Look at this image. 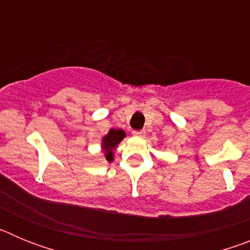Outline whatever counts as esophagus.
Wrapping results in <instances>:
<instances>
[{
  "label": "esophagus",
  "mask_w": 250,
  "mask_h": 250,
  "mask_svg": "<svg viewBox=\"0 0 250 250\" xmlns=\"http://www.w3.org/2000/svg\"><path fill=\"white\" fill-rule=\"evenodd\" d=\"M132 135H135V136H144L145 135V130H134L132 131Z\"/></svg>",
  "instance_id": "34e87169"
}]
</instances>
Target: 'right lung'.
I'll list each match as a JSON object with an SVG mask.
<instances>
[{"label":"right lung","mask_w":250,"mask_h":250,"mask_svg":"<svg viewBox=\"0 0 250 250\" xmlns=\"http://www.w3.org/2000/svg\"><path fill=\"white\" fill-rule=\"evenodd\" d=\"M125 138V132L123 131L121 129H111L109 131V134L103 139V147L105 150V158L107 161H112V149H114L116 145L120 143L123 139Z\"/></svg>","instance_id":"1"}]
</instances>
